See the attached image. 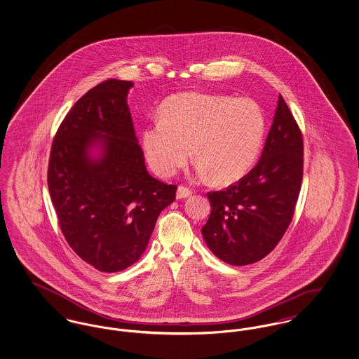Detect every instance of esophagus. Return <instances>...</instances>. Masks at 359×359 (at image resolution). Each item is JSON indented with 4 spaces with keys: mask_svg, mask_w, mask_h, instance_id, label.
<instances>
[{
    "mask_svg": "<svg viewBox=\"0 0 359 359\" xmlns=\"http://www.w3.org/2000/svg\"><path fill=\"white\" fill-rule=\"evenodd\" d=\"M191 194H192L191 189L180 186V187L177 188V191H176V199H186L188 196H191Z\"/></svg>",
    "mask_w": 359,
    "mask_h": 359,
    "instance_id": "esophagus-1",
    "label": "esophagus"
}]
</instances>
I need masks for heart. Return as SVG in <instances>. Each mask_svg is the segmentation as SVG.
<instances>
[{"label": "heart", "instance_id": "heart-1", "mask_svg": "<svg viewBox=\"0 0 359 359\" xmlns=\"http://www.w3.org/2000/svg\"><path fill=\"white\" fill-rule=\"evenodd\" d=\"M161 118L147 123L141 144L158 176L170 177L192 156L198 173L217 184H233L253 168L265 135V116L250 98L217 93H184L160 107Z\"/></svg>", "mask_w": 359, "mask_h": 359}]
</instances>
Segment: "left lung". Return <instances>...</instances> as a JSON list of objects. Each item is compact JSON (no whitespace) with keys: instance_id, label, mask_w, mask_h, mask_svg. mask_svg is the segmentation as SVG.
<instances>
[{"instance_id":"8db88e82","label":"left lung","mask_w":359,"mask_h":359,"mask_svg":"<svg viewBox=\"0 0 359 359\" xmlns=\"http://www.w3.org/2000/svg\"><path fill=\"white\" fill-rule=\"evenodd\" d=\"M303 179V137L280 95L256 167L237 184L208 192L202 236L208 249L236 266L268 256L290 226Z\"/></svg>"}]
</instances>
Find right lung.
I'll return each instance as SVG.
<instances>
[{
	"mask_svg": "<svg viewBox=\"0 0 359 359\" xmlns=\"http://www.w3.org/2000/svg\"><path fill=\"white\" fill-rule=\"evenodd\" d=\"M132 87L107 79L88 90L60 123L50 154L48 189L63 236L107 273L140 259L176 194L147 171L128 106Z\"/></svg>",
	"mask_w": 359,
	"mask_h": 359,
	"instance_id": "add662e5",
	"label": "right lung"
}]
</instances>
